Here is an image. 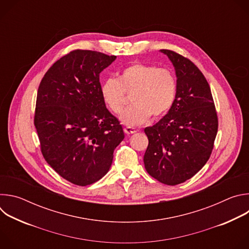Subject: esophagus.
<instances>
[{"mask_svg":"<svg viewBox=\"0 0 249 249\" xmlns=\"http://www.w3.org/2000/svg\"><path fill=\"white\" fill-rule=\"evenodd\" d=\"M124 131H125V133H126L127 135H130V134L136 133V132H137V129L132 128V127H126V128L124 129Z\"/></svg>","mask_w":249,"mask_h":249,"instance_id":"34e87169","label":"esophagus"}]
</instances>
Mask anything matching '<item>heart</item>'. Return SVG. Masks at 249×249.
Returning <instances> with one entry per match:
<instances>
[{"instance_id": "1", "label": "heart", "mask_w": 249, "mask_h": 249, "mask_svg": "<svg viewBox=\"0 0 249 249\" xmlns=\"http://www.w3.org/2000/svg\"><path fill=\"white\" fill-rule=\"evenodd\" d=\"M127 93H132L131 107L123 112L120 121L128 127L147 122L152 115H165L174 103L177 83L171 71L155 65L134 63L124 68L118 78L102 82L100 95L107 108L120 114L125 106Z\"/></svg>"}]
</instances>
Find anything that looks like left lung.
Masks as SVG:
<instances>
[{"label": "left lung", "mask_w": 249, "mask_h": 249, "mask_svg": "<svg viewBox=\"0 0 249 249\" xmlns=\"http://www.w3.org/2000/svg\"><path fill=\"white\" fill-rule=\"evenodd\" d=\"M172 63L177 92L170 110L145 128L149 146L144 156L148 173L176 185L190 179L208 161L218 132V117L210 86L187 58L162 49Z\"/></svg>", "instance_id": "8db88e82"}]
</instances>
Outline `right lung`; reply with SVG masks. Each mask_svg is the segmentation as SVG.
<instances>
[{
  "label": "right lung",
  "instance_id": "add662e5",
  "mask_svg": "<svg viewBox=\"0 0 249 249\" xmlns=\"http://www.w3.org/2000/svg\"><path fill=\"white\" fill-rule=\"evenodd\" d=\"M115 59L96 51H72L53 64L38 88L34 125L42 155L76 185L102 178L125 137L100 95L99 75Z\"/></svg>",
  "mask_w": 249,
  "mask_h": 249
}]
</instances>
